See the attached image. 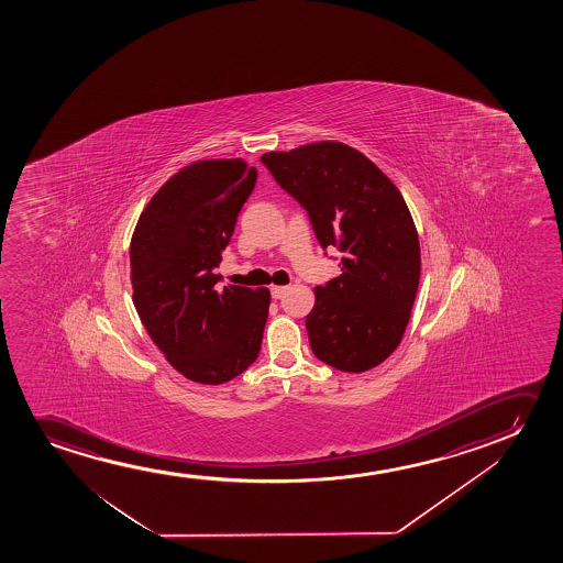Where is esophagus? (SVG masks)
<instances>
[{
  "instance_id": "34e87169",
  "label": "esophagus",
  "mask_w": 563,
  "mask_h": 563,
  "mask_svg": "<svg viewBox=\"0 0 563 563\" xmlns=\"http://www.w3.org/2000/svg\"><path fill=\"white\" fill-rule=\"evenodd\" d=\"M286 290H288V286H271V296H273L275 300H280V298L285 296Z\"/></svg>"
}]
</instances>
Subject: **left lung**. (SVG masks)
<instances>
[{"instance_id": "obj_1", "label": "left lung", "mask_w": 563, "mask_h": 563, "mask_svg": "<svg viewBox=\"0 0 563 563\" xmlns=\"http://www.w3.org/2000/svg\"><path fill=\"white\" fill-rule=\"evenodd\" d=\"M262 163L308 211L319 244L342 252V275L316 288L306 317L321 362L346 373L377 367L400 344L416 301L421 252L393 180L342 142L269 152Z\"/></svg>"}]
</instances>
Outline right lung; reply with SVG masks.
<instances>
[{"mask_svg": "<svg viewBox=\"0 0 563 563\" xmlns=\"http://www.w3.org/2000/svg\"><path fill=\"white\" fill-rule=\"evenodd\" d=\"M257 180L244 159H201L175 173L131 240L132 301L175 369L223 385L252 365L269 313L267 288L217 286L216 267Z\"/></svg>", "mask_w": 563, "mask_h": 563, "instance_id": "obj_1", "label": "right lung"}]
</instances>
